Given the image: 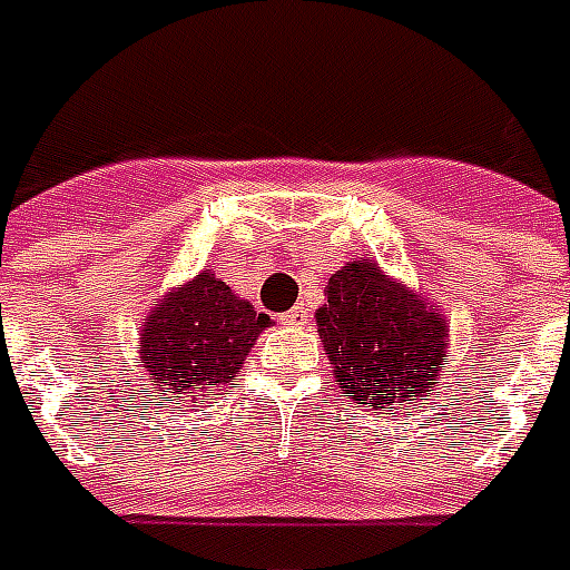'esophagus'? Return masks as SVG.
Returning <instances> with one entry per match:
<instances>
[{"mask_svg":"<svg viewBox=\"0 0 570 570\" xmlns=\"http://www.w3.org/2000/svg\"><path fill=\"white\" fill-rule=\"evenodd\" d=\"M281 322H284V325H304V322H307V307H304V304H295L293 311H286L284 316H281Z\"/></svg>","mask_w":570,"mask_h":570,"instance_id":"esophagus-1","label":"esophagus"}]
</instances>
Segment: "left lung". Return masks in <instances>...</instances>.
<instances>
[{
  "instance_id": "8db88e82",
  "label": "left lung",
  "mask_w": 570,
  "mask_h": 570,
  "mask_svg": "<svg viewBox=\"0 0 570 570\" xmlns=\"http://www.w3.org/2000/svg\"><path fill=\"white\" fill-rule=\"evenodd\" d=\"M313 320L331 373L361 407L411 411L441 387L450 322L438 304L375 259L355 257L337 268Z\"/></svg>"
}]
</instances>
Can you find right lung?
Instances as JSON below:
<instances>
[{
  "mask_svg": "<svg viewBox=\"0 0 570 570\" xmlns=\"http://www.w3.org/2000/svg\"><path fill=\"white\" fill-rule=\"evenodd\" d=\"M268 325L266 313L254 311L248 298L204 268L186 284L171 286L141 322V381H154L150 390L174 405L218 396L239 375L245 355Z\"/></svg>",
  "mask_w": 570,
  "mask_h": 570,
  "instance_id": "obj_1",
  "label": "right lung"
}]
</instances>
